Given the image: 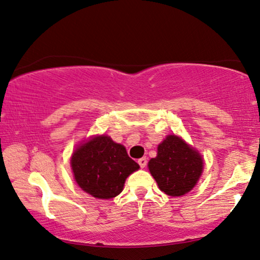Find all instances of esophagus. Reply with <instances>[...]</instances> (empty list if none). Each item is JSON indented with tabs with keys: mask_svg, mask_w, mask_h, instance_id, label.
<instances>
[{
	"mask_svg": "<svg viewBox=\"0 0 260 260\" xmlns=\"http://www.w3.org/2000/svg\"><path fill=\"white\" fill-rule=\"evenodd\" d=\"M138 162H139V165H140L141 169H144V167H146V165H147V158L146 157L140 158V159L138 160Z\"/></svg>",
	"mask_w": 260,
	"mask_h": 260,
	"instance_id": "34e87169",
	"label": "esophagus"
}]
</instances>
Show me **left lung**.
Returning <instances> with one entry per match:
<instances>
[{
  "mask_svg": "<svg viewBox=\"0 0 260 260\" xmlns=\"http://www.w3.org/2000/svg\"><path fill=\"white\" fill-rule=\"evenodd\" d=\"M148 166L161 191L170 196H182L199 181L203 159L181 138L169 135L158 146L157 157L151 158Z\"/></svg>",
  "mask_w": 260,
  "mask_h": 260,
  "instance_id": "1",
  "label": "left lung"
}]
</instances>
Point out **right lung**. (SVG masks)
I'll use <instances>...</instances> for the list:
<instances>
[{
  "label": "right lung",
  "instance_id": "add662e5",
  "mask_svg": "<svg viewBox=\"0 0 260 260\" xmlns=\"http://www.w3.org/2000/svg\"><path fill=\"white\" fill-rule=\"evenodd\" d=\"M71 166L82 190L109 200L122 191L125 180L140 166L127 155L124 146L109 136H96L73 152Z\"/></svg>",
  "mask_w": 260,
  "mask_h": 260
}]
</instances>
